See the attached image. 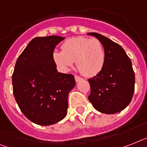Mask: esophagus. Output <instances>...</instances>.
<instances>
[{"label": "esophagus", "mask_w": 147, "mask_h": 147, "mask_svg": "<svg viewBox=\"0 0 147 147\" xmlns=\"http://www.w3.org/2000/svg\"><path fill=\"white\" fill-rule=\"evenodd\" d=\"M74 77H75V81H76V82H78L79 81H80V80H82V79L81 78V77H80V76H77V75H76V76H75Z\"/></svg>", "instance_id": "34e87169"}]
</instances>
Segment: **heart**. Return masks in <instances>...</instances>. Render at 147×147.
<instances>
[{
    "label": "heart",
    "instance_id": "heart-1",
    "mask_svg": "<svg viewBox=\"0 0 147 147\" xmlns=\"http://www.w3.org/2000/svg\"><path fill=\"white\" fill-rule=\"evenodd\" d=\"M62 52L55 51V63L63 71L71 68L76 63L77 68L86 76H94L102 71L106 54L104 46L98 39L79 37L65 41L61 46Z\"/></svg>",
    "mask_w": 147,
    "mask_h": 147
}]
</instances>
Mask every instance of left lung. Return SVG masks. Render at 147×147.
I'll list each match as a JSON object with an SVG mask.
<instances>
[{
	"label": "left lung",
	"mask_w": 147,
	"mask_h": 147,
	"mask_svg": "<svg viewBox=\"0 0 147 147\" xmlns=\"http://www.w3.org/2000/svg\"><path fill=\"white\" fill-rule=\"evenodd\" d=\"M104 46L106 59L102 71L88 79V100L98 111L113 114L124 110L132 99L135 77L131 59L121 46L98 33H88Z\"/></svg>",
	"instance_id": "8db88e82"
}]
</instances>
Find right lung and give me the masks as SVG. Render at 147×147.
I'll return each instance as SVG.
<instances>
[{
    "label": "right lung",
    "mask_w": 147,
    "mask_h": 147,
    "mask_svg": "<svg viewBox=\"0 0 147 147\" xmlns=\"http://www.w3.org/2000/svg\"><path fill=\"white\" fill-rule=\"evenodd\" d=\"M65 37H35L16 61L12 76L14 98L30 121L53 125L67 115V96L75 86L74 75L58 72L53 51Z\"/></svg>",
    "instance_id": "obj_1"
}]
</instances>
